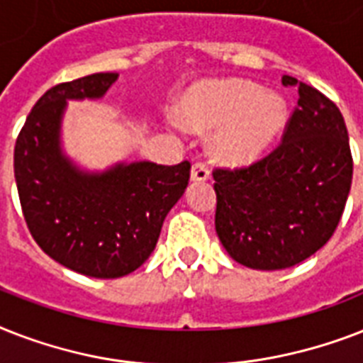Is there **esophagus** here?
<instances>
[{"label":"esophagus","mask_w":363,"mask_h":363,"mask_svg":"<svg viewBox=\"0 0 363 363\" xmlns=\"http://www.w3.org/2000/svg\"><path fill=\"white\" fill-rule=\"evenodd\" d=\"M211 177V169L209 165L205 164V162H196L192 165V179L194 181H207Z\"/></svg>","instance_id":"34e87169"}]
</instances>
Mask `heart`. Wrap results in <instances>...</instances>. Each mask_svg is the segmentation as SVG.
Masks as SVG:
<instances>
[{"mask_svg": "<svg viewBox=\"0 0 363 363\" xmlns=\"http://www.w3.org/2000/svg\"><path fill=\"white\" fill-rule=\"evenodd\" d=\"M182 116L194 128H218V152L232 162H250L284 130L286 107L277 96L245 81H205L184 96Z\"/></svg>", "mask_w": 363, "mask_h": 363, "instance_id": "1", "label": "heart"}]
</instances>
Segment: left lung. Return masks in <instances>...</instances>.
<instances>
[{
	"label": "left lung",
	"mask_w": 363,
	"mask_h": 363,
	"mask_svg": "<svg viewBox=\"0 0 363 363\" xmlns=\"http://www.w3.org/2000/svg\"><path fill=\"white\" fill-rule=\"evenodd\" d=\"M298 88L281 143L241 167H215L218 239L252 269H286L330 241L352 182L349 133L337 105L316 88Z\"/></svg>",
	"instance_id": "1"
}]
</instances>
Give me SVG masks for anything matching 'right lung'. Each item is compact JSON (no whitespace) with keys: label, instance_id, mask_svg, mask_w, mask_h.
Instances as JSON below:
<instances>
[{"label":"right lung","instance_id":"1","mask_svg":"<svg viewBox=\"0 0 363 363\" xmlns=\"http://www.w3.org/2000/svg\"><path fill=\"white\" fill-rule=\"evenodd\" d=\"M116 73H92L43 94L14 145V179L31 238L58 264L96 279L135 271L190 181V162H135L84 175L60 154L65 99L101 98Z\"/></svg>","mask_w":363,"mask_h":363}]
</instances>
